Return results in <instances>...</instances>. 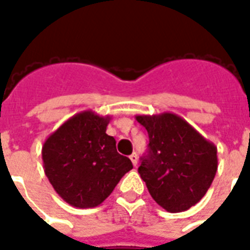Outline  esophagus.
Wrapping results in <instances>:
<instances>
[{
	"label": "esophagus",
	"mask_w": 250,
	"mask_h": 250,
	"mask_svg": "<svg viewBox=\"0 0 250 250\" xmlns=\"http://www.w3.org/2000/svg\"><path fill=\"white\" fill-rule=\"evenodd\" d=\"M129 158H130V161H132L133 165H134V166H137V163H138V157H137V154L133 153L132 155L129 157Z\"/></svg>",
	"instance_id": "34e87169"
}]
</instances>
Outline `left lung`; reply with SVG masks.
<instances>
[{"mask_svg": "<svg viewBox=\"0 0 250 250\" xmlns=\"http://www.w3.org/2000/svg\"><path fill=\"white\" fill-rule=\"evenodd\" d=\"M136 120L149 134L147 154L141 158L138 172L151 198L172 213L195 206L216 175V146L170 112Z\"/></svg>", "mask_w": 250, "mask_h": 250, "instance_id": "obj_1", "label": "left lung"}]
</instances>
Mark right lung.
<instances>
[{
	"label": "right lung",
	"instance_id": "1",
	"mask_svg": "<svg viewBox=\"0 0 250 250\" xmlns=\"http://www.w3.org/2000/svg\"><path fill=\"white\" fill-rule=\"evenodd\" d=\"M109 116L84 110L68 118L42 147L43 167L56 194L76 208H93L133 168L106 134Z\"/></svg>",
	"mask_w": 250,
	"mask_h": 250
}]
</instances>
